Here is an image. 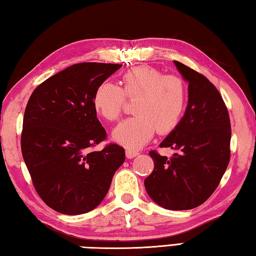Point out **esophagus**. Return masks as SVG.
<instances>
[{
	"mask_svg": "<svg viewBox=\"0 0 256 256\" xmlns=\"http://www.w3.org/2000/svg\"><path fill=\"white\" fill-rule=\"evenodd\" d=\"M138 154H140V153H138V150H130V148L126 150V156H127V158H136V156H137Z\"/></svg>",
	"mask_w": 256,
	"mask_h": 256,
	"instance_id": "esophagus-1",
	"label": "esophagus"
}]
</instances>
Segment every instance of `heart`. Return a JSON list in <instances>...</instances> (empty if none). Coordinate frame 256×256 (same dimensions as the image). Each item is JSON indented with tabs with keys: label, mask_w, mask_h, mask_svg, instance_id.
<instances>
[{
	"label": "heart",
	"mask_w": 256,
	"mask_h": 256,
	"mask_svg": "<svg viewBox=\"0 0 256 256\" xmlns=\"http://www.w3.org/2000/svg\"><path fill=\"white\" fill-rule=\"evenodd\" d=\"M126 98L136 100L134 116L114 129V140L128 148H140L153 138L172 132L183 118L188 102V88L178 75H166L155 67L142 65L124 72L121 88L103 80L93 93V106L108 121L122 114Z\"/></svg>",
	"instance_id": "1"
}]
</instances>
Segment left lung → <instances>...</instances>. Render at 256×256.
Wrapping results in <instances>:
<instances>
[{
  "label": "left lung",
  "instance_id": "obj_1",
  "mask_svg": "<svg viewBox=\"0 0 256 256\" xmlns=\"http://www.w3.org/2000/svg\"><path fill=\"white\" fill-rule=\"evenodd\" d=\"M189 85V100L180 124L160 147L178 153L171 158L150 150L154 171L145 189L154 202L170 210L194 209L216 190L230 158V120L216 86L202 74L174 60Z\"/></svg>",
  "mask_w": 256,
  "mask_h": 256
}]
</instances>
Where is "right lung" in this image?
I'll return each instance as SVG.
<instances>
[{"mask_svg":"<svg viewBox=\"0 0 256 256\" xmlns=\"http://www.w3.org/2000/svg\"><path fill=\"white\" fill-rule=\"evenodd\" d=\"M120 67L72 65L37 86L26 106L22 156L39 196L58 212L80 214L98 207L124 162V150L116 144L92 150L106 137L93 93Z\"/></svg>","mask_w":256,"mask_h":256,"instance_id":"obj_1","label":"right lung"}]
</instances>
